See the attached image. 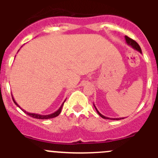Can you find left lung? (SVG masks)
Segmentation results:
<instances>
[{
  "label": "left lung",
  "instance_id": "obj_1",
  "mask_svg": "<svg viewBox=\"0 0 158 158\" xmlns=\"http://www.w3.org/2000/svg\"><path fill=\"white\" fill-rule=\"evenodd\" d=\"M125 40H126V43L128 44V45H130L131 48H132L135 49V50H136V51L139 52L140 53H142L141 48H140L139 45L138 43H137L136 41H135V40H134L131 39V38H130V37H127V36H125ZM94 106H95V110H96V111H97V113H98V114H99V115L100 116L101 118H104V119H110V120H121V118H107V117H105V116H103V115H102V114H101L99 112V110H97V108L95 107V105H94ZM122 119H124V118H122Z\"/></svg>",
  "mask_w": 158,
  "mask_h": 158
}]
</instances>
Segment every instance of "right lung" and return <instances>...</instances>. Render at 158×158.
<instances>
[{
  "instance_id": "right-lung-1",
  "label": "right lung",
  "mask_w": 158,
  "mask_h": 158,
  "mask_svg": "<svg viewBox=\"0 0 158 158\" xmlns=\"http://www.w3.org/2000/svg\"><path fill=\"white\" fill-rule=\"evenodd\" d=\"M12 99L13 101H14V102H15V105L17 106H19V107L20 108V109L22 110L23 111V112H25L26 114H28L29 116H30V117H32V118H36V119H50V118H56V117H57V116H59V114L61 113V110H62V108H63V104H64L65 102V100L64 102H63V104L61 105V106L59 108V110H56V112L52 113V114H48V115H41V114H33V113H29V112H27L26 110H24L23 109H22L21 107H20L17 104V102H15V99H14V98H13L12 96Z\"/></svg>"
}]
</instances>
